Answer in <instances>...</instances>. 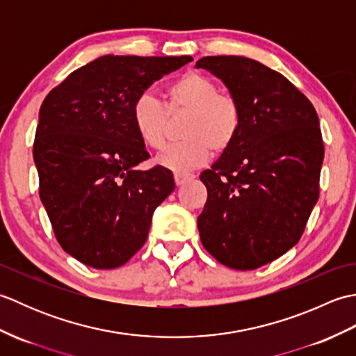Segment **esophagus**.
Returning a JSON list of instances; mask_svg holds the SVG:
<instances>
[{
    "label": "esophagus",
    "mask_w": 356,
    "mask_h": 356,
    "mask_svg": "<svg viewBox=\"0 0 356 356\" xmlns=\"http://www.w3.org/2000/svg\"><path fill=\"white\" fill-rule=\"evenodd\" d=\"M194 177H195L194 174H190V172H176V174H174V180H176L177 186H182L188 182H191Z\"/></svg>",
    "instance_id": "obj_1"
}]
</instances>
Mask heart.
Listing matches in <instances>:
<instances>
[{"label": "heart", "instance_id": "obj_1", "mask_svg": "<svg viewBox=\"0 0 356 356\" xmlns=\"http://www.w3.org/2000/svg\"><path fill=\"white\" fill-rule=\"evenodd\" d=\"M165 107L148 93L136 99L131 120L145 145L162 148L166 140L168 115L188 113L184 124L185 140L165 148L156 163L174 172L199 168L211 156L222 153L238 136L241 107L236 97L218 93L213 79L197 72H188L165 88Z\"/></svg>", "mask_w": 356, "mask_h": 356}]
</instances>
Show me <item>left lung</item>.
Segmentation results:
<instances>
[{
  "mask_svg": "<svg viewBox=\"0 0 356 356\" xmlns=\"http://www.w3.org/2000/svg\"><path fill=\"white\" fill-rule=\"evenodd\" d=\"M195 67L222 79L241 107L236 140L200 174L202 245L225 266L257 269L298 243L318 200V115L292 82L254 59L205 56Z\"/></svg>",
  "mask_w": 356,
  "mask_h": 356,
  "instance_id": "left-lung-1",
  "label": "left lung"
}]
</instances>
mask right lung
<instances>
[{
  "instance_id": "1",
  "label": "right lung",
  "mask_w": 356,
  "mask_h": 356,
  "mask_svg": "<svg viewBox=\"0 0 356 356\" xmlns=\"http://www.w3.org/2000/svg\"><path fill=\"white\" fill-rule=\"evenodd\" d=\"M190 61L105 55L45 96L33 143L40 197L59 245L87 266L115 269L130 260L176 188L161 165L138 170L149 154L131 110L154 81Z\"/></svg>"
}]
</instances>
